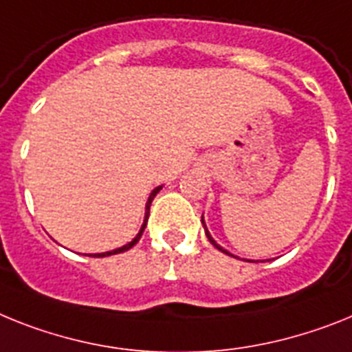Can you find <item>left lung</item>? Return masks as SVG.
Wrapping results in <instances>:
<instances>
[{"label":"left lung","mask_w":352,"mask_h":352,"mask_svg":"<svg viewBox=\"0 0 352 352\" xmlns=\"http://www.w3.org/2000/svg\"><path fill=\"white\" fill-rule=\"evenodd\" d=\"M202 223H204V220H202ZM204 227H206V223H204ZM206 236H208V238H209V241H211V243H212V245H214V247H217V249H218V250H223V249H221V247H220V245H218V243H217V241L212 240V238H211V234H209V232H208V229H206ZM223 252H226V250H223Z\"/></svg>","instance_id":"obj_1"}]
</instances>
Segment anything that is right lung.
<instances>
[{
    "label": "right lung",
    "mask_w": 352,
    "mask_h": 352,
    "mask_svg": "<svg viewBox=\"0 0 352 352\" xmlns=\"http://www.w3.org/2000/svg\"><path fill=\"white\" fill-rule=\"evenodd\" d=\"M161 188H162V186H159V188H155V190H153L152 193H150V197H148V202H146V212H144V221H143V226H141V231L138 232V236H135L134 240H132L131 243H126V245H123V247H120V249H116V250H111V252L94 254L93 258H105V256H112V254H120V252H125V250L132 249V247H134V245L138 243V241H140L141 234H143V231H144V227H146V221H148V214H150V204H152L153 197H155V195L159 193V190H161Z\"/></svg>",
    "instance_id": "1"
}]
</instances>
